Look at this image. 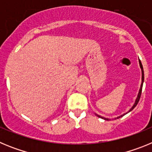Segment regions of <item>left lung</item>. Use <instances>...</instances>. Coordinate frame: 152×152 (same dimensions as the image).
Instances as JSON below:
<instances>
[{"instance_id": "1", "label": "left lung", "mask_w": 152, "mask_h": 152, "mask_svg": "<svg viewBox=\"0 0 152 152\" xmlns=\"http://www.w3.org/2000/svg\"><path fill=\"white\" fill-rule=\"evenodd\" d=\"M139 65H140V68H141V70H142V84H141V86H140V89H139V94H138V96H137L136 99H135V103L133 104V106L131 107V109H130L128 111L127 113H126L123 114V115H121V116H117L116 118H115V119H119V118L122 117V116H123L124 115H126V114H127L128 113L131 112L132 110H133L134 108H135V107H136V105L138 104V103H139V99H140V96H141V94H142V86H143V82H144V71H143V67H142V62H141V61L139 60ZM96 114V113H95ZM96 116H98V117H100V118H102V119H105V120H110V119H108V118H105V117H103V116H100V115H97V114H96Z\"/></svg>"}]
</instances>
